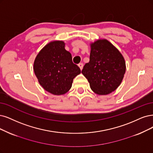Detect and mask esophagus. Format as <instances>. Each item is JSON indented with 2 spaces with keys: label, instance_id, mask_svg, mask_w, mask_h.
<instances>
[{
  "label": "esophagus",
  "instance_id": "esophagus-1",
  "mask_svg": "<svg viewBox=\"0 0 153 153\" xmlns=\"http://www.w3.org/2000/svg\"><path fill=\"white\" fill-rule=\"evenodd\" d=\"M78 66H79V67L80 68V69H81V70H82V68H83V64H82V63L79 64H78Z\"/></svg>",
  "mask_w": 153,
  "mask_h": 153
}]
</instances>
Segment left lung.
<instances>
[{
	"label": "left lung",
	"mask_w": 153,
	"mask_h": 153,
	"mask_svg": "<svg viewBox=\"0 0 153 153\" xmlns=\"http://www.w3.org/2000/svg\"><path fill=\"white\" fill-rule=\"evenodd\" d=\"M89 62L84 65L82 74L96 94H108L120 86L126 71L123 55L106 39L90 44Z\"/></svg>",
	"instance_id": "1"
}]
</instances>
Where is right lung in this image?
I'll return each mask as SVG.
<instances>
[{
  "label": "right lung",
  "mask_w": 153,
  "mask_h": 153,
  "mask_svg": "<svg viewBox=\"0 0 153 153\" xmlns=\"http://www.w3.org/2000/svg\"><path fill=\"white\" fill-rule=\"evenodd\" d=\"M33 69L39 84L54 95L69 91L74 78L81 73L79 67L73 64L71 53L65 49V43L59 40L50 42L39 51Z\"/></svg>",
  "instance_id": "1"
}]
</instances>
